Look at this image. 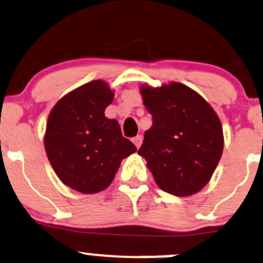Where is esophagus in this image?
<instances>
[{
    "label": "esophagus",
    "mask_w": 263,
    "mask_h": 263,
    "mask_svg": "<svg viewBox=\"0 0 263 263\" xmlns=\"http://www.w3.org/2000/svg\"><path fill=\"white\" fill-rule=\"evenodd\" d=\"M142 140H143V138H142V136L138 135V136H136V137L132 138V142H134V144L137 147V148H140L141 144H142Z\"/></svg>",
    "instance_id": "esophagus-1"
}]
</instances>
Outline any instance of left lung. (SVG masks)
Instances as JSON below:
<instances>
[{"mask_svg":"<svg viewBox=\"0 0 263 263\" xmlns=\"http://www.w3.org/2000/svg\"><path fill=\"white\" fill-rule=\"evenodd\" d=\"M153 126L138 155L155 182L176 197H189L209 183L224 149L222 125L201 95L182 83L140 86Z\"/></svg>","mask_w":263,"mask_h":263,"instance_id":"left-lung-1","label":"left lung"}]
</instances>
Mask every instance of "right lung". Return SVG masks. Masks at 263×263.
<instances>
[{"label":"right lung","instance_id":"obj_1","mask_svg":"<svg viewBox=\"0 0 263 263\" xmlns=\"http://www.w3.org/2000/svg\"><path fill=\"white\" fill-rule=\"evenodd\" d=\"M115 92L92 80L68 92L48 116L44 148L54 172L69 188L95 194L112 183L123 158L137 148L122 137L116 120L105 116Z\"/></svg>","mask_w":263,"mask_h":263}]
</instances>
